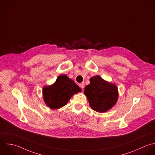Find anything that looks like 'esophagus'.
<instances>
[{
    "mask_svg": "<svg viewBox=\"0 0 155 155\" xmlns=\"http://www.w3.org/2000/svg\"><path fill=\"white\" fill-rule=\"evenodd\" d=\"M79 87H80L82 89H83V88L85 87V84H84V82L81 83V84H79Z\"/></svg>",
    "mask_w": 155,
    "mask_h": 155,
    "instance_id": "esophagus-1",
    "label": "esophagus"
}]
</instances>
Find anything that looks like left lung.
<instances>
[{
  "label": "left lung",
  "mask_w": 155,
  "mask_h": 155,
  "mask_svg": "<svg viewBox=\"0 0 155 155\" xmlns=\"http://www.w3.org/2000/svg\"><path fill=\"white\" fill-rule=\"evenodd\" d=\"M90 81V84L85 88L84 93L91 107L99 112L108 110L117 101V86L104 81L98 75L91 78Z\"/></svg>",
  "instance_id": "left-lung-1"
}]
</instances>
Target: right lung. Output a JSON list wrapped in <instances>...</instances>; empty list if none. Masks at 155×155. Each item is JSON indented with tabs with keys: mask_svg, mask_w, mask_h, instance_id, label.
<instances>
[{
	"mask_svg": "<svg viewBox=\"0 0 155 155\" xmlns=\"http://www.w3.org/2000/svg\"><path fill=\"white\" fill-rule=\"evenodd\" d=\"M81 89L66 75H60L54 84L43 89L44 101L51 109H58L65 106L74 94Z\"/></svg>",
	"mask_w": 155,
	"mask_h": 155,
	"instance_id": "right-lung-1",
	"label": "right lung"
}]
</instances>
